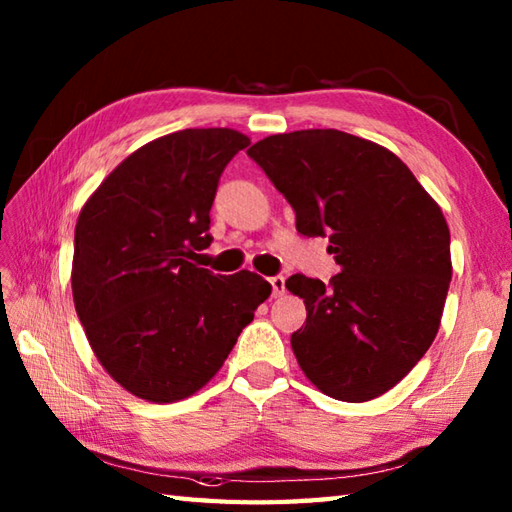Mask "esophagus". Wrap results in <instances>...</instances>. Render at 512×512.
Segmentation results:
<instances>
[{
    "mask_svg": "<svg viewBox=\"0 0 512 512\" xmlns=\"http://www.w3.org/2000/svg\"><path fill=\"white\" fill-rule=\"evenodd\" d=\"M270 286H273V297H281L286 292V277L284 275L270 277Z\"/></svg>",
    "mask_w": 512,
    "mask_h": 512,
    "instance_id": "obj_1",
    "label": "esophagus"
}]
</instances>
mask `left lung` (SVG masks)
<instances>
[{
    "label": "left lung",
    "mask_w": 512,
    "mask_h": 512,
    "mask_svg": "<svg viewBox=\"0 0 512 512\" xmlns=\"http://www.w3.org/2000/svg\"><path fill=\"white\" fill-rule=\"evenodd\" d=\"M246 154L297 215L325 237L339 275H292L306 303L292 332L297 361L323 394L365 402L405 378L440 328L451 284V235L440 206L385 147L339 129L259 140Z\"/></svg>",
    "instance_id": "left-lung-1"
}]
</instances>
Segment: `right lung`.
Segmentation results:
<instances>
[{
	"label": "right lung",
	"instance_id": "add662e5",
	"mask_svg": "<svg viewBox=\"0 0 512 512\" xmlns=\"http://www.w3.org/2000/svg\"><path fill=\"white\" fill-rule=\"evenodd\" d=\"M250 140L226 127L182 129L125 158L81 209L72 295L92 350L116 383L149 402L195 394L222 367L270 284L215 275L211 244L222 171Z\"/></svg>",
	"mask_w": 512,
	"mask_h": 512
}]
</instances>
